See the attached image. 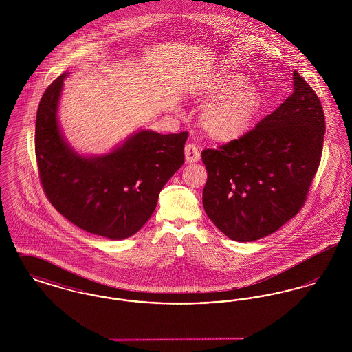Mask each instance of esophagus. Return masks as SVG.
I'll return each mask as SVG.
<instances>
[{
	"mask_svg": "<svg viewBox=\"0 0 352 352\" xmlns=\"http://www.w3.org/2000/svg\"><path fill=\"white\" fill-rule=\"evenodd\" d=\"M184 160L187 164L198 162L201 160V151L198 149L197 145L194 144H187L184 146Z\"/></svg>",
	"mask_w": 352,
	"mask_h": 352,
	"instance_id": "1",
	"label": "esophagus"
}]
</instances>
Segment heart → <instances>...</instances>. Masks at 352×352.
<instances>
[{"instance_id":"heart-1","label":"heart","mask_w":352,"mask_h":352,"mask_svg":"<svg viewBox=\"0 0 352 352\" xmlns=\"http://www.w3.org/2000/svg\"><path fill=\"white\" fill-rule=\"evenodd\" d=\"M243 74L223 71L210 78L201 94L210 101L201 122L207 135L219 142H231L250 131L264 102L258 87L245 84Z\"/></svg>"}]
</instances>
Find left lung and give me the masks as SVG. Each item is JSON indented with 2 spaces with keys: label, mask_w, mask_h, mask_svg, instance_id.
<instances>
[{
  "label": "left lung",
  "mask_w": 352,
  "mask_h": 352,
  "mask_svg": "<svg viewBox=\"0 0 352 352\" xmlns=\"http://www.w3.org/2000/svg\"><path fill=\"white\" fill-rule=\"evenodd\" d=\"M293 83V94L252 131L201 151L204 211L234 241L265 237L296 217L318 170L323 108L297 69Z\"/></svg>",
  "instance_id": "obj_1"
}]
</instances>
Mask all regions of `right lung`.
I'll list each match as a JSON object with an SVG mask.
<instances>
[{
  "label": "right lung",
  "mask_w": 352,
  "mask_h": 352,
  "mask_svg": "<svg viewBox=\"0 0 352 352\" xmlns=\"http://www.w3.org/2000/svg\"><path fill=\"white\" fill-rule=\"evenodd\" d=\"M67 74L45 91L35 121V157L43 191L58 212L89 234L121 240L138 232L158 195L184 165L187 132L141 131L102 157L72 151L58 126L56 108Z\"/></svg>",
  "instance_id": "right-lung-1"
}]
</instances>
